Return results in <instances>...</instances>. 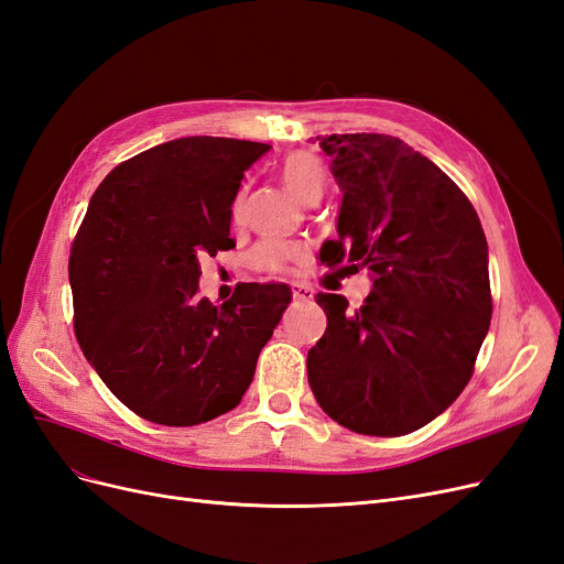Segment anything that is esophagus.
Returning a JSON list of instances; mask_svg holds the SVG:
<instances>
[{
    "label": "esophagus",
    "mask_w": 564,
    "mask_h": 564,
    "mask_svg": "<svg viewBox=\"0 0 564 564\" xmlns=\"http://www.w3.org/2000/svg\"><path fill=\"white\" fill-rule=\"evenodd\" d=\"M294 299L313 301V289L308 284H294Z\"/></svg>",
    "instance_id": "obj_1"
}]
</instances>
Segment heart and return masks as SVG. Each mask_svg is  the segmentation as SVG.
Instances as JSON below:
<instances>
[{
  "label": "heart",
  "mask_w": 564,
  "mask_h": 564,
  "mask_svg": "<svg viewBox=\"0 0 564 564\" xmlns=\"http://www.w3.org/2000/svg\"><path fill=\"white\" fill-rule=\"evenodd\" d=\"M282 183L289 193H292L296 199L311 204L322 195V187H324V164L317 155L313 152H294V155H289L282 164ZM242 204L245 197L240 195L235 199V216L242 212ZM296 247L292 245H284V242H263L256 247L249 253V263L256 270H263V272H280L289 265V261L296 259Z\"/></svg>",
  "instance_id": "heart-1"
}]
</instances>
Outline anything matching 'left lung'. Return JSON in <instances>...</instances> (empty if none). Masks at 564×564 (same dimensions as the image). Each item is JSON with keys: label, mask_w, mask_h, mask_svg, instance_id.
<instances>
[{"label": "left lung", "mask_w": 564, "mask_h": 564, "mask_svg": "<svg viewBox=\"0 0 564 564\" xmlns=\"http://www.w3.org/2000/svg\"><path fill=\"white\" fill-rule=\"evenodd\" d=\"M340 187L329 268H367L357 311L317 294L327 332L308 350L317 404L346 429L398 437L460 395L489 332L487 240L473 204L437 164L386 133L317 135ZM347 261L340 269L337 263Z\"/></svg>", "instance_id": "left-lung-1"}]
</instances>
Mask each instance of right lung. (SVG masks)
I'll list each match as a JSON object with an SVG mask.
<instances>
[{
	"mask_svg": "<svg viewBox=\"0 0 564 564\" xmlns=\"http://www.w3.org/2000/svg\"><path fill=\"white\" fill-rule=\"evenodd\" d=\"M268 143L187 135L104 178L70 251L75 334L89 365L131 412L197 425L230 412L286 311L270 284L199 299V259L235 247L232 202Z\"/></svg>",
	"mask_w": 564,
	"mask_h": 564,
	"instance_id": "obj_1",
	"label": "right lung"
}]
</instances>
